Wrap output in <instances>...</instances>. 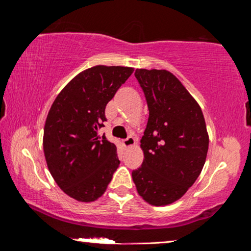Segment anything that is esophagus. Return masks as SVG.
I'll return each instance as SVG.
<instances>
[{"instance_id": "obj_1", "label": "esophagus", "mask_w": 251, "mask_h": 251, "mask_svg": "<svg viewBox=\"0 0 251 251\" xmlns=\"http://www.w3.org/2000/svg\"><path fill=\"white\" fill-rule=\"evenodd\" d=\"M135 144H136L135 138L131 137V136H129L128 138H126V139H124V141H123V145H124L125 148L133 147V146H135Z\"/></svg>"}]
</instances>
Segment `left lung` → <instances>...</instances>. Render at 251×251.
I'll return each mask as SVG.
<instances>
[{
  "label": "left lung",
  "instance_id": "left-lung-1",
  "mask_svg": "<svg viewBox=\"0 0 251 251\" xmlns=\"http://www.w3.org/2000/svg\"><path fill=\"white\" fill-rule=\"evenodd\" d=\"M135 76L150 117L141 139L143 164L131 177L144 201L166 206L184 196L201 175L209 136L201 106L175 75L137 69Z\"/></svg>",
  "mask_w": 251,
  "mask_h": 251
}]
</instances>
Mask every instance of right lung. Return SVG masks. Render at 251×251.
<instances>
[{
  "mask_svg": "<svg viewBox=\"0 0 251 251\" xmlns=\"http://www.w3.org/2000/svg\"><path fill=\"white\" fill-rule=\"evenodd\" d=\"M133 67L96 65L75 76L50 106L43 150L54 180L67 196L91 202L105 193L120 166L115 144L99 135L105 107Z\"/></svg>",
  "mask_w": 251,
  "mask_h": 251,
  "instance_id": "obj_1",
  "label": "right lung"
}]
</instances>
